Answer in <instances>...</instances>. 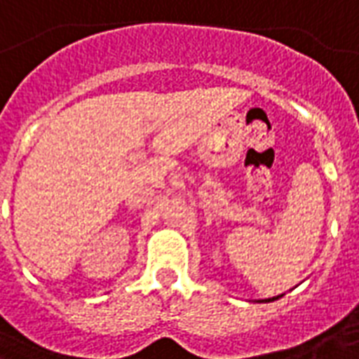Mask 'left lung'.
Wrapping results in <instances>:
<instances>
[{"mask_svg":"<svg viewBox=\"0 0 359 359\" xmlns=\"http://www.w3.org/2000/svg\"><path fill=\"white\" fill-rule=\"evenodd\" d=\"M280 296H283V294H280ZM278 296H275V298H267V300H257V302H273V300H277Z\"/></svg>","mask_w":359,"mask_h":359,"instance_id":"left-lung-1","label":"left lung"}]
</instances>
